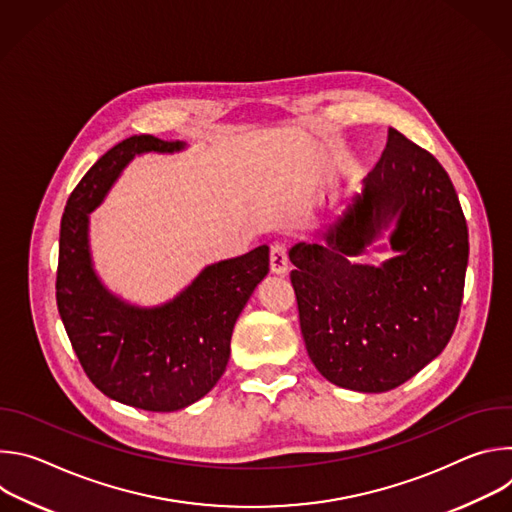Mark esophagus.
Returning a JSON list of instances; mask_svg holds the SVG:
<instances>
[{"instance_id":"1","label":"esophagus","mask_w":512,"mask_h":512,"mask_svg":"<svg viewBox=\"0 0 512 512\" xmlns=\"http://www.w3.org/2000/svg\"><path fill=\"white\" fill-rule=\"evenodd\" d=\"M269 263H271V271L277 275H283L289 267L287 261V247L283 243H275L271 245V253H269Z\"/></svg>"}]
</instances>
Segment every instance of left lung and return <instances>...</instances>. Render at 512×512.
Returning a JSON list of instances; mask_svg holds the SVG:
<instances>
[{"label":"left lung","mask_w":512,"mask_h":512,"mask_svg":"<svg viewBox=\"0 0 512 512\" xmlns=\"http://www.w3.org/2000/svg\"><path fill=\"white\" fill-rule=\"evenodd\" d=\"M393 215L400 255L381 268L352 262ZM324 239L289 251L308 354L338 387L391 391L440 354L458 324L468 227L456 188L427 150L389 127L362 194Z\"/></svg>","instance_id":"1"}]
</instances>
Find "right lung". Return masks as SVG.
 <instances>
[{
    "label": "right lung",
    "mask_w": 512,
    "mask_h": 512,
    "mask_svg": "<svg viewBox=\"0 0 512 512\" xmlns=\"http://www.w3.org/2000/svg\"><path fill=\"white\" fill-rule=\"evenodd\" d=\"M184 143L131 135L101 156L72 190L60 223L56 304L91 383L107 397L145 411H178L223 377L235 322L269 271L265 245L206 267L186 291L154 310L123 304L91 267L89 212L143 152H174Z\"/></svg>",
    "instance_id": "1"
}]
</instances>
